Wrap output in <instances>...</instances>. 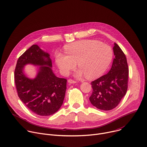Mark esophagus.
Masks as SVG:
<instances>
[{"label":"esophagus","instance_id":"esophagus-1","mask_svg":"<svg viewBox=\"0 0 147 147\" xmlns=\"http://www.w3.org/2000/svg\"><path fill=\"white\" fill-rule=\"evenodd\" d=\"M68 82L69 84H76V81H75V80H72V79H68Z\"/></svg>","mask_w":147,"mask_h":147}]
</instances>
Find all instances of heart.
Instances as JSON below:
<instances>
[{
	"mask_svg": "<svg viewBox=\"0 0 147 147\" xmlns=\"http://www.w3.org/2000/svg\"><path fill=\"white\" fill-rule=\"evenodd\" d=\"M67 55L57 53L55 62L61 72L68 75L76 67L80 69L75 76H86L88 79H94L102 76L107 70L113 58L111 48L97 40L78 41L65 48Z\"/></svg>",
	"mask_w": 147,
	"mask_h": 147,
	"instance_id": "b5f03b06",
	"label": "heart"
}]
</instances>
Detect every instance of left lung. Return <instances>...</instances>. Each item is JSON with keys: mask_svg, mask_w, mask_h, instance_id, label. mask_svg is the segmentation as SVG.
I'll use <instances>...</instances> for the list:
<instances>
[{"mask_svg": "<svg viewBox=\"0 0 147 147\" xmlns=\"http://www.w3.org/2000/svg\"><path fill=\"white\" fill-rule=\"evenodd\" d=\"M114 58L109 72L91 83V104L102 110L115 108L125 96L128 88V68L125 54L120 47L114 44Z\"/></svg>", "mask_w": 147, "mask_h": 147, "instance_id": "left-lung-1", "label": "left lung"}]
</instances>
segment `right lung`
I'll return each mask as SVG.
<instances>
[{"label":"right lung","mask_w":147,"mask_h":147,"mask_svg":"<svg viewBox=\"0 0 147 147\" xmlns=\"http://www.w3.org/2000/svg\"><path fill=\"white\" fill-rule=\"evenodd\" d=\"M50 56L37 45H32L19 57L14 71L20 99L28 109L41 116L52 115L60 109L67 89V79L55 75ZM27 64L38 67L35 78L25 75L24 68Z\"/></svg>","instance_id":"add662e5"}]
</instances>
